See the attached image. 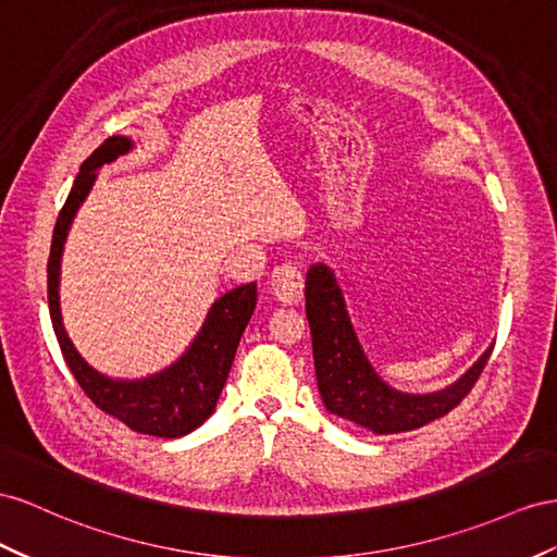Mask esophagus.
Listing matches in <instances>:
<instances>
[{
    "label": "esophagus",
    "mask_w": 557,
    "mask_h": 557,
    "mask_svg": "<svg viewBox=\"0 0 557 557\" xmlns=\"http://www.w3.org/2000/svg\"><path fill=\"white\" fill-rule=\"evenodd\" d=\"M272 290L278 302L283 305H297L305 293V278L302 269L293 262H281L272 272Z\"/></svg>",
    "instance_id": "esophagus-1"
}]
</instances>
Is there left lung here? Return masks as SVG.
<instances>
[{
  "mask_svg": "<svg viewBox=\"0 0 557 557\" xmlns=\"http://www.w3.org/2000/svg\"><path fill=\"white\" fill-rule=\"evenodd\" d=\"M315 380L325 408L374 433H400L453 412L471 394L492 351L445 391L429 396L398 394L386 386L360 349L344 299L325 264H313L305 283Z\"/></svg>",
  "mask_w": 557,
  "mask_h": 557,
  "instance_id": "left-lung-1",
  "label": "left lung"
}]
</instances>
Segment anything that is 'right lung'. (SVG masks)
Segmentation results:
<instances>
[{
  "instance_id": "add662e5",
  "label": "right lung",
  "mask_w": 557,
  "mask_h": 557,
  "mask_svg": "<svg viewBox=\"0 0 557 557\" xmlns=\"http://www.w3.org/2000/svg\"><path fill=\"white\" fill-rule=\"evenodd\" d=\"M131 149L128 138H108L96 152L82 163V171L74 180L65 206L60 208L51 255H49V309L55 337L63 351L65 363L74 380L79 382L84 394L91 398L102 412L122 419L126 426L138 433L159 435V438H180L197 429L208 414H213L220 391L227 382V374L234 363V354L244 330L250 321L255 302H258V283L238 285L232 293L220 297L210 309L199 337L194 339L189 351L177 360L175 366L163 370L154 377L138 382H114L96 372L72 347L60 321L58 307V276H60V255L70 230V222L77 213L79 203L91 189L96 180V169L102 163L114 161L119 154Z\"/></svg>"
}]
</instances>
